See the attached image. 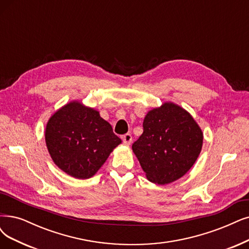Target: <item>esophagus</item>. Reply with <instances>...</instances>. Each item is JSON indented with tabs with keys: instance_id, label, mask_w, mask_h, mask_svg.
Returning <instances> with one entry per match:
<instances>
[{
	"instance_id": "esophagus-1",
	"label": "esophagus",
	"mask_w": 249,
	"mask_h": 249,
	"mask_svg": "<svg viewBox=\"0 0 249 249\" xmlns=\"http://www.w3.org/2000/svg\"><path fill=\"white\" fill-rule=\"evenodd\" d=\"M121 139L123 141V143H125V144H130L132 142V136L129 133H126V134L122 135Z\"/></svg>"
}]
</instances>
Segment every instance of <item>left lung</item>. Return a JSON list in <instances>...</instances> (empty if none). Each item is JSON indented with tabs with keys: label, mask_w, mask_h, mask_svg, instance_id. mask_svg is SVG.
<instances>
[{
	"label": "left lung",
	"mask_w": 249,
	"mask_h": 249,
	"mask_svg": "<svg viewBox=\"0 0 249 249\" xmlns=\"http://www.w3.org/2000/svg\"><path fill=\"white\" fill-rule=\"evenodd\" d=\"M143 132L132 144L145 177L157 185L182 178L194 165L202 150L203 132L192 115L167 101L149 110Z\"/></svg>",
	"instance_id": "obj_1"
}]
</instances>
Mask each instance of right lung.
Instances as JSON below:
<instances>
[{
    "instance_id": "obj_1",
    "label": "right lung",
    "mask_w": 249,
    "mask_h": 249,
    "mask_svg": "<svg viewBox=\"0 0 249 249\" xmlns=\"http://www.w3.org/2000/svg\"><path fill=\"white\" fill-rule=\"evenodd\" d=\"M45 142L55 165L79 179L93 177L122 142L98 110L78 100L70 101L49 118Z\"/></svg>"
}]
</instances>
